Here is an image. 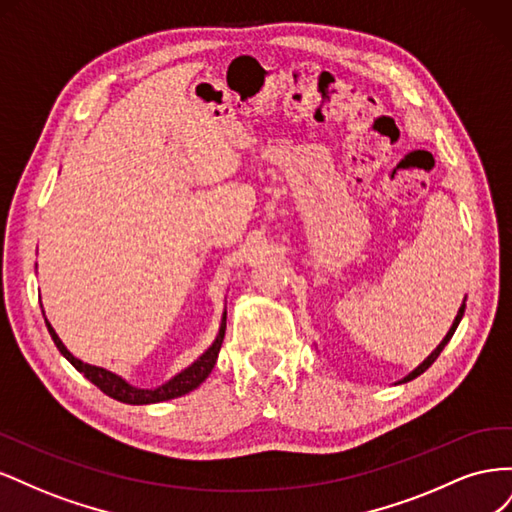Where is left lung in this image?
Segmentation results:
<instances>
[{
  "label": "left lung",
  "mask_w": 512,
  "mask_h": 512,
  "mask_svg": "<svg viewBox=\"0 0 512 512\" xmlns=\"http://www.w3.org/2000/svg\"><path fill=\"white\" fill-rule=\"evenodd\" d=\"M463 312H466V301H463L461 303V307H459V312H457V316H455V320H453V327L451 329H448V333H446V337L442 339V342H440V346L436 348V350H433L429 356H427V359L421 363V365H418L414 371H410V374L404 378V380H401V382H410V380H414L416 376H421L423 374V371H427L431 365H433V361H436L438 359V356H440V352L444 350V346L448 344V342H451V337L455 335V331H457V327H459V322H461V318H463Z\"/></svg>",
  "instance_id": "1"
}]
</instances>
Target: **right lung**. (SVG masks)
I'll list each match as a JSON object with an SVG mask.
<instances>
[{"label":"right lung","instance_id":"1","mask_svg":"<svg viewBox=\"0 0 512 512\" xmlns=\"http://www.w3.org/2000/svg\"><path fill=\"white\" fill-rule=\"evenodd\" d=\"M44 322H46V329H49V333L53 337L57 350L64 354L66 359L76 367V371H81V374L89 382H94L98 389L102 393H106L108 397L121 401V404H132V406L158 404V401L175 399V397H181L185 393L194 391L196 386L203 384L207 380V376L211 374L215 361H218V354H220V348H222V342H224V333H226V312H224L220 331H218V337H215V342L203 354H200L190 367H185L181 374H177L175 378H170L162 386H156V389H138V386H132L130 382H126L121 376L113 374V371H108L104 367L89 365V363H83L81 359H76V356L64 346V342H61L59 335L51 327V322L46 320V318H44Z\"/></svg>","mask_w":512,"mask_h":512}]
</instances>
